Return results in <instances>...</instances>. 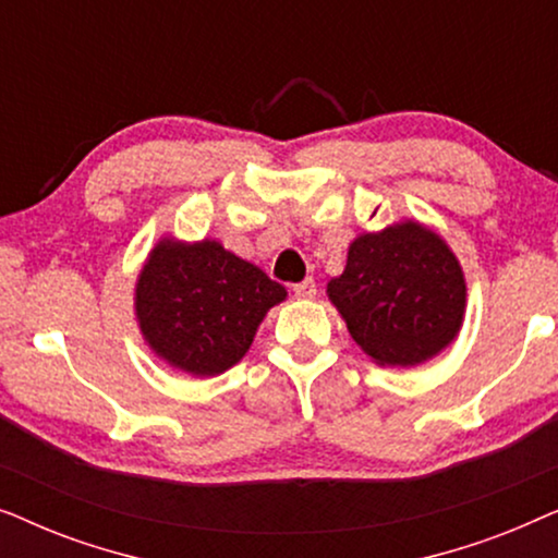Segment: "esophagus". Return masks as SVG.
Returning a JSON list of instances; mask_svg holds the SVG:
<instances>
[{"label":"esophagus","mask_w":558,"mask_h":558,"mask_svg":"<svg viewBox=\"0 0 558 558\" xmlns=\"http://www.w3.org/2000/svg\"><path fill=\"white\" fill-rule=\"evenodd\" d=\"M294 296H296V300H315L317 284L312 279L300 281V284H294Z\"/></svg>","instance_id":"obj_1"}]
</instances>
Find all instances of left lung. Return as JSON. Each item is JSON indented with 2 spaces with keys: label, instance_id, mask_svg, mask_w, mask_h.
Masks as SVG:
<instances>
[{
  "label": "left lung",
  "instance_id": "1",
  "mask_svg": "<svg viewBox=\"0 0 558 558\" xmlns=\"http://www.w3.org/2000/svg\"><path fill=\"white\" fill-rule=\"evenodd\" d=\"M327 296L373 363L411 368L460 335L468 284L447 241L418 220H401L350 243Z\"/></svg>",
  "mask_w": 558,
  "mask_h": 558
}]
</instances>
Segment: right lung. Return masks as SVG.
I'll return each instance as SVG.
<instances>
[{
	"label": "right lung",
	"mask_w": 558,
	"mask_h": 558,
	"mask_svg": "<svg viewBox=\"0 0 558 558\" xmlns=\"http://www.w3.org/2000/svg\"><path fill=\"white\" fill-rule=\"evenodd\" d=\"M287 289L223 243L157 241L134 287L142 338L159 361L195 378L220 376L248 353Z\"/></svg>",
	"instance_id": "right-lung-1"
}]
</instances>
